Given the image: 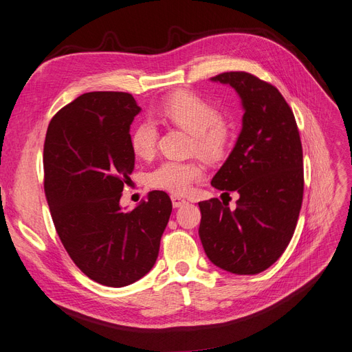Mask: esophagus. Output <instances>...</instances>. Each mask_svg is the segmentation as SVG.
<instances>
[{"label":"esophagus","instance_id":"esophagus-1","mask_svg":"<svg viewBox=\"0 0 352 352\" xmlns=\"http://www.w3.org/2000/svg\"><path fill=\"white\" fill-rule=\"evenodd\" d=\"M172 204H173V208H180V206L186 205L188 202H186V199L180 198V196H177V195H172Z\"/></svg>","mask_w":352,"mask_h":352}]
</instances>
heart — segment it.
Returning a JSON list of instances; mask_svg holds the SVG:
<instances>
[{
	"instance_id": "obj_1",
	"label": "heart",
	"mask_w": 352,
	"mask_h": 352,
	"mask_svg": "<svg viewBox=\"0 0 352 352\" xmlns=\"http://www.w3.org/2000/svg\"><path fill=\"white\" fill-rule=\"evenodd\" d=\"M160 116L192 134V150L208 160H219L232 143V127L221 118L219 111L199 95L177 91L160 105ZM157 127L153 121L140 122L131 133L130 144L137 157L148 159L156 150ZM204 176L196 162L164 160L148 175V184L175 195H185Z\"/></svg>"
}]
</instances>
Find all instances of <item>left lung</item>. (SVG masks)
Masks as SVG:
<instances>
[{
  "instance_id": "left-lung-1",
  "label": "left lung",
  "mask_w": 352,
  "mask_h": 352,
  "mask_svg": "<svg viewBox=\"0 0 352 352\" xmlns=\"http://www.w3.org/2000/svg\"><path fill=\"white\" fill-rule=\"evenodd\" d=\"M210 80L232 87L244 108L241 133L210 182L225 193L235 190L240 199L234 210L218 198L199 202V236L219 269L257 274L283 254L298 223L303 199L298 124L272 83L247 72H225Z\"/></svg>"
}]
</instances>
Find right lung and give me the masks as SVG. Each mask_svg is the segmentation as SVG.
Here are the masks:
<instances>
[{"label":"right lung","instance_id":"add662e5","mask_svg":"<svg viewBox=\"0 0 352 352\" xmlns=\"http://www.w3.org/2000/svg\"><path fill=\"white\" fill-rule=\"evenodd\" d=\"M142 111L131 94L88 92L63 107L47 127L45 193L69 257L94 282L129 286L159 256L172 214L163 190L134 209L120 206L134 170L130 125Z\"/></svg>","mask_w":352,"mask_h":352}]
</instances>
